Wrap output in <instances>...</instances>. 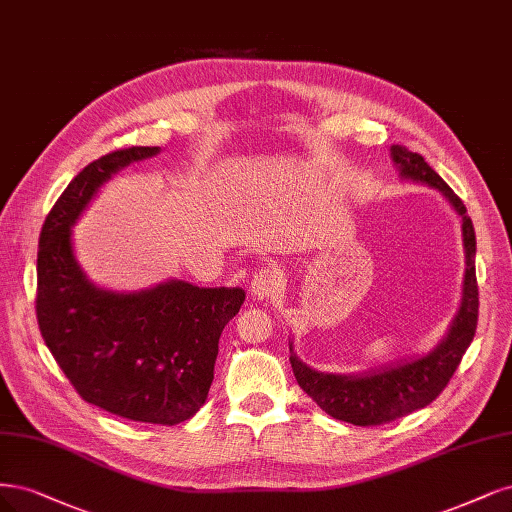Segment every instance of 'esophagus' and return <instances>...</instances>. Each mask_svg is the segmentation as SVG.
Segmentation results:
<instances>
[{
    "mask_svg": "<svg viewBox=\"0 0 512 512\" xmlns=\"http://www.w3.org/2000/svg\"><path fill=\"white\" fill-rule=\"evenodd\" d=\"M250 292H252L254 298H258V301H262V298L273 296L277 292V277H275V273L269 267H260L252 275Z\"/></svg>",
    "mask_w": 512,
    "mask_h": 512,
    "instance_id": "1",
    "label": "esophagus"
}]
</instances>
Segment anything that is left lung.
<instances>
[{
	"label": "left lung",
	"mask_w": 512,
	"mask_h": 512,
	"mask_svg": "<svg viewBox=\"0 0 512 512\" xmlns=\"http://www.w3.org/2000/svg\"><path fill=\"white\" fill-rule=\"evenodd\" d=\"M390 156L402 180H411L415 184H424L438 190L453 207L455 214L460 216L466 271L462 281L460 307H457L445 337L421 356L366 370V373L339 375L322 373V370L307 366L296 356L290 341V364L298 385L330 417L354 426H379L385 424V421L428 407L445 390L455 368L460 366L462 356L470 347L474 332H477L479 320V288L477 271H474L477 237H474V226L466 214L464 203L424 161V156L409 152L402 146H392Z\"/></svg>",
	"instance_id": "8db88e82"
}]
</instances>
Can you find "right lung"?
I'll return each instance as SVG.
<instances>
[{
	"mask_svg": "<svg viewBox=\"0 0 512 512\" xmlns=\"http://www.w3.org/2000/svg\"><path fill=\"white\" fill-rule=\"evenodd\" d=\"M158 152H110L69 182L40 233L35 311L46 347L86 402L131 421L175 426L207 400L220 334L239 313L243 288L182 279L133 292L101 288L80 267L72 239L99 188Z\"/></svg>",
	"mask_w": 512,
	"mask_h": 512,
	"instance_id": "1",
	"label": "right lung"
}]
</instances>
